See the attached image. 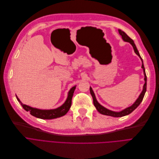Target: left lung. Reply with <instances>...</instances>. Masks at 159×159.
Listing matches in <instances>:
<instances>
[{
	"label": "left lung",
	"mask_w": 159,
	"mask_h": 159,
	"mask_svg": "<svg viewBox=\"0 0 159 159\" xmlns=\"http://www.w3.org/2000/svg\"><path fill=\"white\" fill-rule=\"evenodd\" d=\"M118 32L119 34L122 36V39L125 41V42H128L131 45L132 47L134 49V51L135 52V54H137V56H139V57L140 58L141 61H142V69H143V74H144V85L143 86V89H142V91L141 92V93L140 94L139 96L138 97V98L136 101L131 105V106L128 107L124 109H123L122 111H113L111 110H109L107 108H105V107L102 106V105L98 102L96 100V96L95 94L94 93V91L93 90V89L91 88V87H90V94H91L92 97H93V103H94V105L95 106L96 109H97V111L99 112L100 114L103 115H107V116H111L112 117H122V116H124L126 115H129L130 113H131L136 108H137L139 105L140 104V103L142 102L143 96L145 95V93L146 92V87H147V77H146V71H145V68L144 66H143V60L139 54V52L137 48V47H136V45L134 43V41H133V39H131L130 37L128 36L124 32L122 31V30L118 29Z\"/></svg>",
	"instance_id": "left-lung-1"
}]
</instances>
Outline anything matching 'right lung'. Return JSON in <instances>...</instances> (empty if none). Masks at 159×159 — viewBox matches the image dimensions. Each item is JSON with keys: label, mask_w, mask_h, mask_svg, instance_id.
<instances>
[{"label": "right lung", "mask_w": 159, "mask_h": 159, "mask_svg": "<svg viewBox=\"0 0 159 159\" xmlns=\"http://www.w3.org/2000/svg\"><path fill=\"white\" fill-rule=\"evenodd\" d=\"M75 87H76V85L74 86L70 89L69 93H68V96L65 103L60 107L56 109H39L32 107L29 106V105L22 103L19 99V98L17 97V95H16V97H17V100L22 105V107H23V109L25 111H29L30 115H32V116L36 118L44 119V120L54 119V118H59L65 115L68 112V111H69L71 107L72 98L73 96L74 90L75 89Z\"/></svg>", "instance_id": "obj_1"}]
</instances>
